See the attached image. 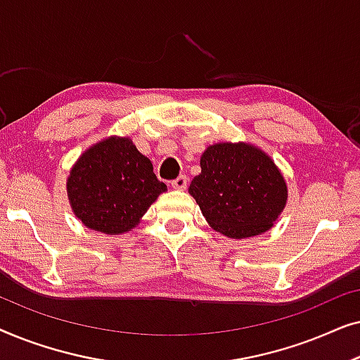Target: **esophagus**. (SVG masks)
Listing matches in <instances>:
<instances>
[{"instance_id":"obj_1","label":"esophagus","mask_w":360,"mask_h":360,"mask_svg":"<svg viewBox=\"0 0 360 360\" xmlns=\"http://www.w3.org/2000/svg\"><path fill=\"white\" fill-rule=\"evenodd\" d=\"M170 185H172V188H175V190H185L186 186H188V179H186L185 175H180L179 179L172 180Z\"/></svg>"}]
</instances>
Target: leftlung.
<instances>
[{"label": "left lung", "mask_w": 360, "mask_h": 360, "mask_svg": "<svg viewBox=\"0 0 360 360\" xmlns=\"http://www.w3.org/2000/svg\"><path fill=\"white\" fill-rule=\"evenodd\" d=\"M200 165L188 191L211 228L233 239L272 228L288 193L283 175L264 150L245 142H219L203 152Z\"/></svg>", "instance_id": "left-lung-1"}]
</instances>
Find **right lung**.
<instances>
[{
  "label": "right lung",
  "mask_w": 360,
  "mask_h": 360,
  "mask_svg": "<svg viewBox=\"0 0 360 360\" xmlns=\"http://www.w3.org/2000/svg\"><path fill=\"white\" fill-rule=\"evenodd\" d=\"M167 185L129 137H108L83 152L72 167L67 193L86 228L122 234L136 228Z\"/></svg>",
  "instance_id": "1"
}]
</instances>
